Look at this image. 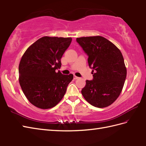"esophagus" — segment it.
<instances>
[{
	"label": "esophagus",
	"mask_w": 146,
	"mask_h": 146,
	"mask_svg": "<svg viewBox=\"0 0 146 146\" xmlns=\"http://www.w3.org/2000/svg\"><path fill=\"white\" fill-rule=\"evenodd\" d=\"M79 78V77H77V76H75V75L74 76V79H78Z\"/></svg>",
	"instance_id": "obj_1"
}]
</instances>
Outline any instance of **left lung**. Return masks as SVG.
I'll use <instances>...</instances> for the list:
<instances>
[{
  "instance_id": "left-lung-1",
  "label": "left lung",
  "mask_w": 146,
  "mask_h": 146,
  "mask_svg": "<svg viewBox=\"0 0 146 146\" xmlns=\"http://www.w3.org/2000/svg\"><path fill=\"white\" fill-rule=\"evenodd\" d=\"M88 56L92 80H86L81 93L92 106L103 108L111 105L121 94L127 69L121 50L111 41L99 35L77 38Z\"/></svg>"
}]
</instances>
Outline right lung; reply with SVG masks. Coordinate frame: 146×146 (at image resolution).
<instances>
[{
  "label": "right lung",
  "instance_id": "obj_1",
  "mask_svg": "<svg viewBox=\"0 0 146 146\" xmlns=\"http://www.w3.org/2000/svg\"><path fill=\"white\" fill-rule=\"evenodd\" d=\"M71 37L44 36L29 46L19 66V81L28 100L38 108H54L66 94L73 74L63 75L57 69Z\"/></svg>",
  "mask_w": 146,
  "mask_h": 146
}]
</instances>
